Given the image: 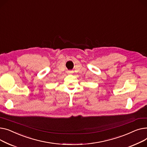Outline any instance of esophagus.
I'll list each match as a JSON object with an SVG mask.
<instances>
[{"label": "esophagus", "mask_w": 147, "mask_h": 147, "mask_svg": "<svg viewBox=\"0 0 147 147\" xmlns=\"http://www.w3.org/2000/svg\"><path fill=\"white\" fill-rule=\"evenodd\" d=\"M72 73H73V71H67V74H71Z\"/></svg>", "instance_id": "obj_1"}]
</instances>
